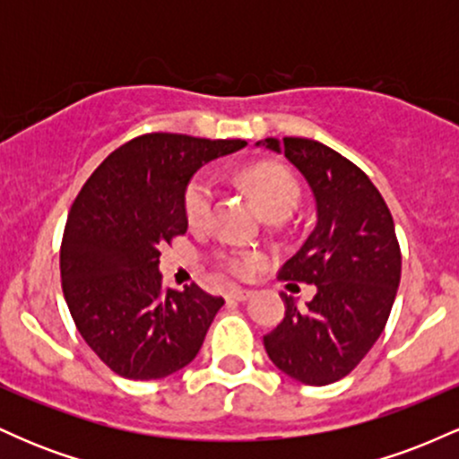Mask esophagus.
<instances>
[{
  "label": "esophagus",
  "instance_id": "1",
  "mask_svg": "<svg viewBox=\"0 0 459 459\" xmlns=\"http://www.w3.org/2000/svg\"><path fill=\"white\" fill-rule=\"evenodd\" d=\"M226 298L237 299V302H246L247 298H252V291H250V289L233 287V289H229V291H226Z\"/></svg>",
  "mask_w": 459,
  "mask_h": 459
}]
</instances>
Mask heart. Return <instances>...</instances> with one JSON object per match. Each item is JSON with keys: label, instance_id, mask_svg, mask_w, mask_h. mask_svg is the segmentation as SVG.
Here are the masks:
<instances>
[{"label": "heart", "instance_id": "obj_1", "mask_svg": "<svg viewBox=\"0 0 459 459\" xmlns=\"http://www.w3.org/2000/svg\"><path fill=\"white\" fill-rule=\"evenodd\" d=\"M246 186L252 189L256 200L261 203L263 212L270 218H287L298 207L299 183L291 170L281 163H256L241 172ZM218 187L215 181L204 172L192 177L186 187V215L189 224L204 226L213 213ZM261 256L256 252L239 250V247H226L215 252V263L220 270L235 278H247L256 272Z\"/></svg>", "mask_w": 459, "mask_h": 459}]
</instances>
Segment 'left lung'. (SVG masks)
Segmentation results:
<instances>
[{"instance_id":"left-lung-1","label":"left lung","mask_w":459,"mask_h":459,"mask_svg":"<svg viewBox=\"0 0 459 459\" xmlns=\"http://www.w3.org/2000/svg\"><path fill=\"white\" fill-rule=\"evenodd\" d=\"M302 172L317 200V226L281 281L317 287L307 308L284 293V317L263 336L281 371L310 386L350 376L386 328L402 250L382 194L354 161L308 138H265Z\"/></svg>"}]
</instances>
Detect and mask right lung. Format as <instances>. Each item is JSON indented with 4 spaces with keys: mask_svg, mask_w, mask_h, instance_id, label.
Segmentation results:
<instances>
[{
    "mask_svg": "<svg viewBox=\"0 0 459 459\" xmlns=\"http://www.w3.org/2000/svg\"><path fill=\"white\" fill-rule=\"evenodd\" d=\"M244 140L144 134L88 177L62 235V291L79 334L116 376L160 380L198 354L224 299L163 287L160 247L187 233L186 187Z\"/></svg>",
    "mask_w": 459,
    "mask_h": 459,
    "instance_id": "right-lung-1",
    "label": "right lung"
}]
</instances>
